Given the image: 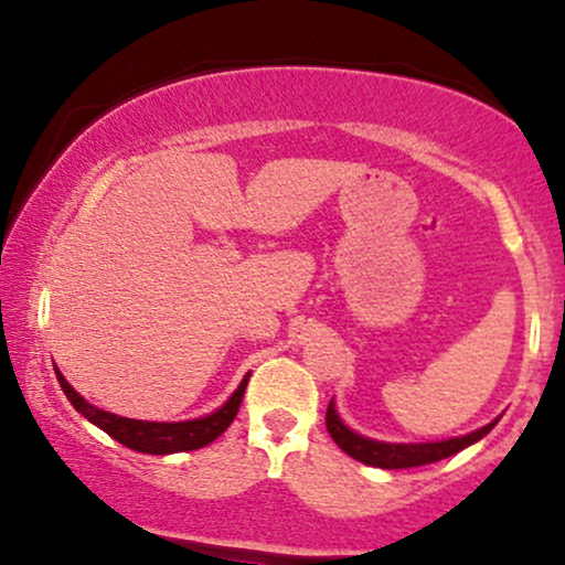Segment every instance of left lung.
Wrapping results in <instances>:
<instances>
[{"instance_id":"left-lung-1","label":"left lung","mask_w":565,"mask_h":565,"mask_svg":"<svg viewBox=\"0 0 565 565\" xmlns=\"http://www.w3.org/2000/svg\"><path fill=\"white\" fill-rule=\"evenodd\" d=\"M497 423H499V417L494 419V423L483 425L481 430L468 433V436L430 440V444H387V440H374V438L361 436V433L350 430V427L340 419V414H337L334 401H329V408H327V430H329V436L334 438V444L340 446L348 457L359 459V462H364V465H372V468H382V470L419 468V465L440 462V459L451 457V454L468 449V446L476 444V440H481Z\"/></svg>"}]
</instances>
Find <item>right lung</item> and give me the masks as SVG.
<instances>
[{
  "label": "right lung",
  "instance_id": "1",
  "mask_svg": "<svg viewBox=\"0 0 565 565\" xmlns=\"http://www.w3.org/2000/svg\"><path fill=\"white\" fill-rule=\"evenodd\" d=\"M55 374L63 393H66V398L71 401V406H74L82 417H87L89 423L100 427L103 433H108L114 440H119L121 446L140 454H178L201 449V446L212 444V440L228 430L233 417L238 414V406H242L246 382H249V374H244L242 385L233 391L231 398L212 414H206V417L185 419V423H148V419H129L119 417V414L103 412V408L84 401L57 369Z\"/></svg>",
  "mask_w": 565,
  "mask_h": 565
}]
</instances>
